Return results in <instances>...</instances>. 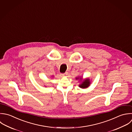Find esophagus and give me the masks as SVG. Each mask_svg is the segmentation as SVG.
Segmentation results:
<instances>
[{"instance_id": "34e87169", "label": "esophagus", "mask_w": 132, "mask_h": 132, "mask_svg": "<svg viewBox=\"0 0 132 132\" xmlns=\"http://www.w3.org/2000/svg\"><path fill=\"white\" fill-rule=\"evenodd\" d=\"M67 75V73H62V74H61V76L62 77H66Z\"/></svg>"}]
</instances>
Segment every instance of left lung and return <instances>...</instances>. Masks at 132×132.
I'll list each match as a JSON object with an SVG mask.
<instances>
[{"label": "left lung", "instance_id": "1", "mask_svg": "<svg viewBox=\"0 0 132 132\" xmlns=\"http://www.w3.org/2000/svg\"><path fill=\"white\" fill-rule=\"evenodd\" d=\"M76 79L77 80H79V81L81 82V83L79 85V87H80V88H86L87 87H88L90 84H91V82H90V80L89 78H86L85 79H84L83 81V77H76Z\"/></svg>", "mask_w": 132, "mask_h": 132}]
</instances>
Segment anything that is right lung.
<instances>
[{"label": "right lung", "mask_w": 132, "mask_h": 132, "mask_svg": "<svg viewBox=\"0 0 132 132\" xmlns=\"http://www.w3.org/2000/svg\"><path fill=\"white\" fill-rule=\"evenodd\" d=\"M52 77H53V76H52Z\"/></svg>", "instance_id": "obj_1"}]
</instances>
